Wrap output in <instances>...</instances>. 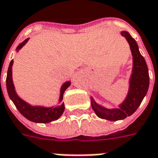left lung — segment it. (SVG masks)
<instances>
[{
	"label": "left lung",
	"instance_id": "1",
	"mask_svg": "<svg viewBox=\"0 0 158 158\" xmlns=\"http://www.w3.org/2000/svg\"><path fill=\"white\" fill-rule=\"evenodd\" d=\"M121 35L129 43L133 56V68L126 98L118 105V108L108 109L96 103L90 96L91 107L96 115L110 121L121 120L133 114L140 106L149 87L148 68L144 57L139 52L136 41L127 31H121Z\"/></svg>",
	"mask_w": 158,
	"mask_h": 158
}]
</instances>
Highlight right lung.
I'll return each instance as SVG.
<instances>
[{
  "label": "right lung",
  "mask_w": 158,
  "mask_h": 158,
  "mask_svg": "<svg viewBox=\"0 0 158 158\" xmlns=\"http://www.w3.org/2000/svg\"><path fill=\"white\" fill-rule=\"evenodd\" d=\"M29 39L23 41L21 44H19L16 48V52H19V50L24 46ZM14 61L11 60L10 62L9 68L7 71L6 77V89L10 99L13 101V103L19 111V113L25 117L27 119L35 122V123H50L52 121L57 120L61 117L62 113L64 112L65 106L64 103H62L59 106H51V107H45L41 106H32L30 104L27 103L26 101L22 100L18 95H17L16 90L15 88L13 79H12V66H13ZM71 85V81H66L62 84L60 89V96L58 103H60L63 99V94L68 87Z\"/></svg>",
  "instance_id": "obj_1"
}]
</instances>
